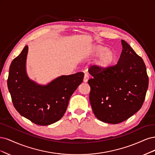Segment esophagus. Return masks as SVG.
Here are the masks:
<instances>
[{
    "instance_id": "1",
    "label": "esophagus",
    "mask_w": 155,
    "mask_h": 155,
    "mask_svg": "<svg viewBox=\"0 0 155 155\" xmlns=\"http://www.w3.org/2000/svg\"><path fill=\"white\" fill-rule=\"evenodd\" d=\"M89 80V76L87 74H84V82H87V81Z\"/></svg>"
}]
</instances>
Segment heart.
Returning <instances> with one entry per match:
<instances>
[{
  "instance_id": "b5f03b06",
  "label": "heart",
  "mask_w": 155,
  "mask_h": 155,
  "mask_svg": "<svg viewBox=\"0 0 155 155\" xmlns=\"http://www.w3.org/2000/svg\"><path fill=\"white\" fill-rule=\"evenodd\" d=\"M101 54L97 60V64L101 69H106L109 67L115 61L116 54L111 49H107L105 46L97 45L94 46L90 51L87 54V56H94Z\"/></svg>"
}]
</instances>
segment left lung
Returning a JSON list of instances; mask_svg holds the SVG:
<instances>
[{"mask_svg": "<svg viewBox=\"0 0 155 155\" xmlns=\"http://www.w3.org/2000/svg\"><path fill=\"white\" fill-rule=\"evenodd\" d=\"M122 51L117 64L106 69L89 68L93 78L88 81L92 110L106 123L116 124L126 120L142 106L149 78L143 59L122 40Z\"/></svg>", "mask_w": 155, "mask_h": 155, "instance_id": "obj_1", "label": "left lung"}]
</instances>
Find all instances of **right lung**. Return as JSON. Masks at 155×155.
<instances>
[{"mask_svg": "<svg viewBox=\"0 0 155 155\" xmlns=\"http://www.w3.org/2000/svg\"><path fill=\"white\" fill-rule=\"evenodd\" d=\"M28 47L13 60L8 87L12 102L21 115L40 126L59 120L66 113L69 98L81 84L84 74L78 72L59 77L45 86L29 78L26 71Z\"/></svg>", "mask_w": 155, "mask_h": 155, "instance_id": "obj_1", "label": "right lung"}]
</instances>
